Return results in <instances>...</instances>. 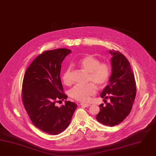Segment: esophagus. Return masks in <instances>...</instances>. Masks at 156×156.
Returning <instances> with one entry per match:
<instances>
[{
  "instance_id": "1",
  "label": "esophagus",
  "mask_w": 156,
  "mask_h": 156,
  "mask_svg": "<svg viewBox=\"0 0 156 156\" xmlns=\"http://www.w3.org/2000/svg\"><path fill=\"white\" fill-rule=\"evenodd\" d=\"M80 105H81V106L86 107V108H88V107H89V106H90V104H84V103H81V104H80Z\"/></svg>"
}]
</instances>
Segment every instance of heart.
<instances>
[{
    "mask_svg": "<svg viewBox=\"0 0 156 156\" xmlns=\"http://www.w3.org/2000/svg\"><path fill=\"white\" fill-rule=\"evenodd\" d=\"M78 67L88 73V83L85 85H76L69 91V95L74 100L86 102L90 97L95 94L97 87L101 89L107 84L111 73V66L109 63L102 62L99 58L92 54H88L76 63ZM71 68L67 67L62 74V81L66 85L71 84Z\"/></svg>",
    "mask_w": 156,
    "mask_h": 156,
    "instance_id": "b5f03b06",
    "label": "heart"
}]
</instances>
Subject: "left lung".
<instances>
[{
  "label": "left lung",
  "mask_w": 156,
  "mask_h": 156,
  "mask_svg": "<svg viewBox=\"0 0 156 156\" xmlns=\"http://www.w3.org/2000/svg\"><path fill=\"white\" fill-rule=\"evenodd\" d=\"M110 52L112 55V75L101 97L109 98L110 102L105 106L100 105L96 119L112 127L120 123L130 113L136 97V85L134 73L126 56L114 50Z\"/></svg>",
  "instance_id": "8db88e82"
}]
</instances>
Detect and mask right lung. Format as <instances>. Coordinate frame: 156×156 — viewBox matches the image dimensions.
<instances>
[{
    "instance_id": "right-lung-1",
    "label": "right lung",
    "mask_w": 156,
    "mask_h": 156,
    "mask_svg": "<svg viewBox=\"0 0 156 156\" xmlns=\"http://www.w3.org/2000/svg\"><path fill=\"white\" fill-rule=\"evenodd\" d=\"M71 52L68 48L45 51L32 62L24 75L22 101L33 124L50 135L64 131L72 119L77 105L66 100L60 80L62 63Z\"/></svg>"
}]
</instances>
